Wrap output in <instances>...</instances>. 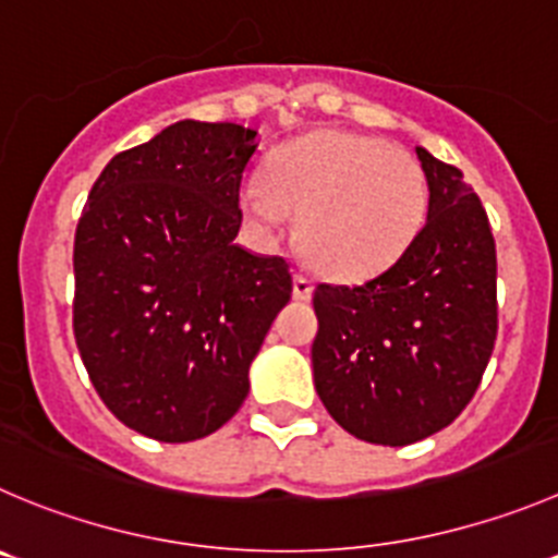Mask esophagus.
<instances>
[{"label": "esophagus", "mask_w": 558, "mask_h": 558, "mask_svg": "<svg viewBox=\"0 0 558 558\" xmlns=\"http://www.w3.org/2000/svg\"><path fill=\"white\" fill-rule=\"evenodd\" d=\"M312 290H315V284H312V279H306L304 274H295L293 276V295L299 301H310L312 299Z\"/></svg>", "instance_id": "34e87169"}]
</instances>
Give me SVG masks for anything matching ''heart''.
Masks as SVG:
<instances>
[{"instance_id": "1", "label": "heart", "mask_w": 558, "mask_h": 558, "mask_svg": "<svg viewBox=\"0 0 558 558\" xmlns=\"http://www.w3.org/2000/svg\"><path fill=\"white\" fill-rule=\"evenodd\" d=\"M241 208L268 235L299 214L301 254L331 279H367L395 265L429 208L411 153L350 131H317L270 153L265 178L241 185Z\"/></svg>"}]
</instances>
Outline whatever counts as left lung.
<instances>
[{"label": "left lung", "mask_w": 558, "mask_h": 558, "mask_svg": "<svg viewBox=\"0 0 558 558\" xmlns=\"http://www.w3.org/2000/svg\"><path fill=\"white\" fill-rule=\"evenodd\" d=\"M427 221L405 254L362 288L317 284L315 389L339 427L408 447L460 416L498 331L496 241L458 167L416 147Z\"/></svg>", "instance_id": "left-lung-1"}]
</instances>
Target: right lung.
<instances>
[{"mask_svg":"<svg viewBox=\"0 0 558 558\" xmlns=\"http://www.w3.org/2000/svg\"><path fill=\"white\" fill-rule=\"evenodd\" d=\"M257 131L180 120L117 153L73 246V333L125 427L185 444L230 422L248 367L293 293L290 265L238 246Z\"/></svg>","mask_w":558,"mask_h":558,"instance_id":"right-lung-1","label":"right lung"}]
</instances>
